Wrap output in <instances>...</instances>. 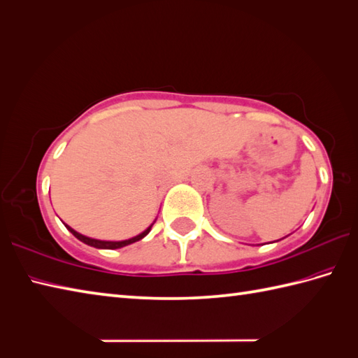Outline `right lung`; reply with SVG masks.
<instances>
[{"instance_id":"add662e5","label":"right lung","mask_w":358,"mask_h":358,"mask_svg":"<svg viewBox=\"0 0 358 358\" xmlns=\"http://www.w3.org/2000/svg\"><path fill=\"white\" fill-rule=\"evenodd\" d=\"M67 227V229L69 231L73 234L76 239H79L81 242H84V243H87V245H90V246H94V248H102V250H116V248H122V246H125V245H130V243H133V242H138V241H141L142 237H145L148 233H150V229H152V227L153 225H150L144 233H141L139 236H136V237H133V239H129V241H122V242H106V241H96V239H90V237H85V236H83V234H79V233H76L75 229H71L69 225H66Z\"/></svg>"}]
</instances>
